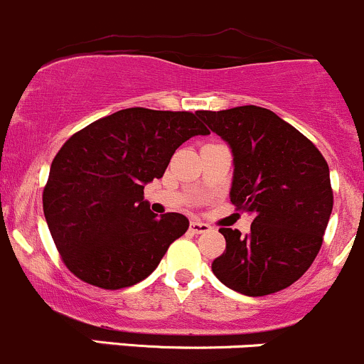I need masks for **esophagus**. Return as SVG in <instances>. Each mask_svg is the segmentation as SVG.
I'll use <instances>...</instances> for the list:
<instances>
[{
	"label": "esophagus",
	"instance_id": "1",
	"mask_svg": "<svg viewBox=\"0 0 364 364\" xmlns=\"http://www.w3.org/2000/svg\"><path fill=\"white\" fill-rule=\"evenodd\" d=\"M190 230H192L193 234H204V232H208L209 230V225L208 223H203V222H192L190 223Z\"/></svg>",
	"mask_w": 364,
	"mask_h": 364
}]
</instances>
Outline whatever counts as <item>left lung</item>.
<instances>
[{
    "label": "left lung",
    "mask_w": 364,
    "mask_h": 364,
    "mask_svg": "<svg viewBox=\"0 0 364 364\" xmlns=\"http://www.w3.org/2000/svg\"><path fill=\"white\" fill-rule=\"evenodd\" d=\"M197 116L232 149L230 203L252 213L250 232L220 229L225 252L215 277L245 296H267L299 280L322 247L333 211L328 161L292 124L257 105Z\"/></svg>",
    "instance_id": "8db88e82"
}]
</instances>
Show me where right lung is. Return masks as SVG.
Returning a JSON list of instances; mask_svg holds the SVG:
<instances>
[{"instance_id":"add662e5","label":"right lung","mask_w":364,"mask_h":364,"mask_svg":"<svg viewBox=\"0 0 364 364\" xmlns=\"http://www.w3.org/2000/svg\"><path fill=\"white\" fill-rule=\"evenodd\" d=\"M208 134L197 114L132 107L87 124L61 146L43 188V215L77 278L116 291L156 269L188 218H159L144 200V185L164 176L183 142Z\"/></svg>"}]
</instances>
